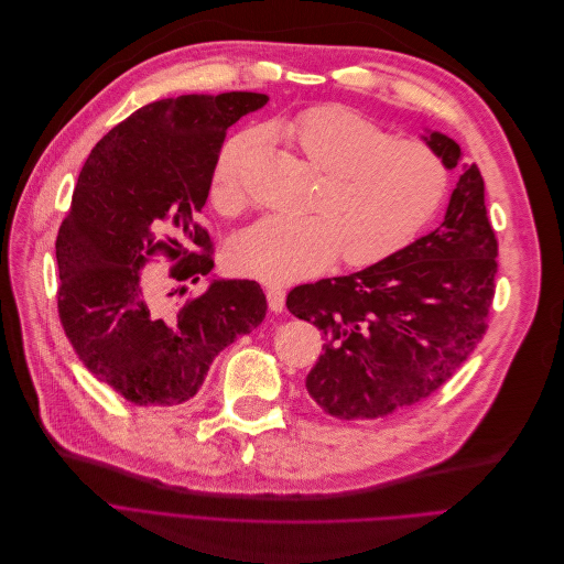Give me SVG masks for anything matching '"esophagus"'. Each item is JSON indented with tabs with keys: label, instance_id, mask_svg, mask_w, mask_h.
I'll list each match as a JSON object with an SVG mask.
<instances>
[{
	"label": "esophagus",
	"instance_id": "esophagus-1",
	"mask_svg": "<svg viewBox=\"0 0 564 564\" xmlns=\"http://www.w3.org/2000/svg\"><path fill=\"white\" fill-rule=\"evenodd\" d=\"M284 289L280 286H268L265 289V299H268V307H271V312H282L284 310Z\"/></svg>",
	"mask_w": 564,
	"mask_h": 564
}]
</instances>
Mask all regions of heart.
Instances as JSON below:
<instances>
[{"label": "heart", "instance_id": "obj_1", "mask_svg": "<svg viewBox=\"0 0 564 564\" xmlns=\"http://www.w3.org/2000/svg\"><path fill=\"white\" fill-rule=\"evenodd\" d=\"M280 132L324 183L312 216H271L238 234L234 261L257 280L289 284L324 273L341 252L348 265L379 263L406 248L443 202L447 170L432 149L390 138L341 107H314ZM252 144L238 138L218 158L216 197L225 206L246 202L240 172Z\"/></svg>", "mask_w": 564, "mask_h": 564}]
</instances>
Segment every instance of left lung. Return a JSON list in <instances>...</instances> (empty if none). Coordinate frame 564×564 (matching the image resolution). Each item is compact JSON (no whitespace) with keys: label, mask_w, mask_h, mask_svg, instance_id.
<instances>
[{"label":"left lung","mask_w":564,"mask_h":564,"mask_svg":"<svg viewBox=\"0 0 564 564\" xmlns=\"http://www.w3.org/2000/svg\"><path fill=\"white\" fill-rule=\"evenodd\" d=\"M445 170L462 167L438 229L358 273L289 291L293 316L314 324L326 351L307 373L316 406L373 420L417 404L457 371L487 333L498 240L485 178L438 130L422 135Z\"/></svg>","instance_id":"1"}]
</instances>
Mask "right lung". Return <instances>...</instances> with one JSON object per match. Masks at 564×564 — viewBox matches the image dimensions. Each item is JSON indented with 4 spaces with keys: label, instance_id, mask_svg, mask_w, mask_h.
I'll list each match as a JSON object with an SVG mask.
<instances>
[{
    "label": "right lung",
    "instance_id": "obj_1",
    "mask_svg": "<svg viewBox=\"0 0 564 564\" xmlns=\"http://www.w3.org/2000/svg\"><path fill=\"white\" fill-rule=\"evenodd\" d=\"M265 102L252 91L149 102L107 132L79 172L57 236L59 318L83 365L135 406L193 399L223 348L265 316L254 280L210 278L174 307L144 273L153 254L172 259L174 282L210 273L197 216L227 128Z\"/></svg>",
    "mask_w": 564,
    "mask_h": 564
}]
</instances>
